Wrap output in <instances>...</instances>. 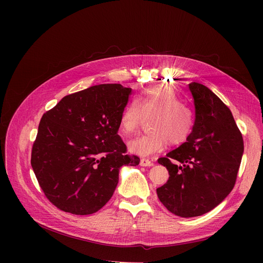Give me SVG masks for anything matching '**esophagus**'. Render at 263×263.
Here are the masks:
<instances>
[{"label": "esophagus", "instance_id": "esophagus-1", "mask_svg": "<svg viewBox=\"0 0 263 263\" xmlns=\"http://www.w3.org/2000/svg\"><path fill=\"white\" fill-rule=\"evenodd\" d=\"M141 165H142V166H154V162L150 161L149 159L143 158L141 160Z\"/></svg>", "mask_w": 263, "mask_h": 263}]
</instances>
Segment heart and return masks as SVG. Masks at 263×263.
Wrapping results in <instances>:
<instances>
[{
    "mask_svg": "<svg viewBox=\"0 0 263 263\" xmlns=\"http://www.w3.org/2000/svg\"><path fill=\"white\" fill-rule=\"evenodd\" d=\"M145 117H153L148 124L150 132L128 143L131 153L141 157L160 153L168 143L173 146L185 143L195 123L192 107L182 103L180 97L168 86L146 88L139 98L131 100L120 115L121 133H134Z\"/></svg>",
    "mask_w": 263,
    "mask_h": 263,
    "instance_id": "b5f03b06",
    "label": "heart"
}]
</instances>
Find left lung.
<instances>
[{"label":"left lung","instance_id":"8db88e82","mask_svg":"<svg viewBox=\"0 0 263 263\" xmlns=\"http://www.w3.org/2000/svg\"><path fill=\"white\" fill-rule=\"evenodd\" d=\"M195 123L189 140L158 162L168 171L157 189L170 212L194 217L211 211L232 191L244 151L242 133L229 107L208 87L189 84Z\"/></svg>","mask_w":263,"mask_h":263}]
</instances>
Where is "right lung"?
Returning <instances> with one entry per match:
<instances>
[{
    "label": "right lung",
    "mask_w": 263,
    "mask_h": 263,
    "mask_svg": "<svg viewBox=\"0 0 263 263\" xmlns=\"http://www.w3.org/2000/svg\"><path fill=\"white\" fill-rule=\"evenodd\" d=\"M131 88L100 84L65 96L41 117L31 164L58 209L77 215L99 211L113 196L122 165L136 166L118 135Z\"/></svg>",
    "instance_id": "right-lung-1"
}]
</instances>
